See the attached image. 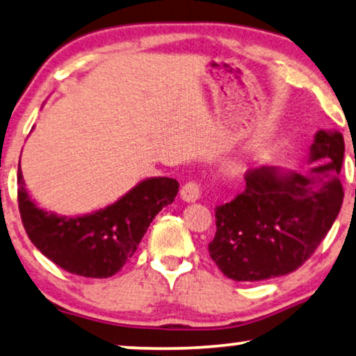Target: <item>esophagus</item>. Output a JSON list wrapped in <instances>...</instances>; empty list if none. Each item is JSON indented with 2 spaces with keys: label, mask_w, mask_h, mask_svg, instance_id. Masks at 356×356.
I'll use <instances>...</instances> for the list:
<instances>
[{
  "label": "esophagus",
  "mask_w": 356,
  "mask_h": 356,
  "mask_svg": "<svg viewBox=\"0 0 356 356\" xmlns=\"http://www.w3.org/2000/svg\"><path fill=\"white\" fill-rule=\"evenodd\" d=\"M180 196L184 201H196L200 198V184L196 180H190V182L184 184L182 190H180Z\"/></svg>",
  "instance_id": "34e87169"
}]
</instances>
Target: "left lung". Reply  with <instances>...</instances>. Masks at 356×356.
Here are the masks:
<instances>
[{"label":"left lung","mask_w":356,"mask_h":356,"mask_svg":"<svg viewBox=\"0 0 356 356\" xmlns=\"http://www.w3.org/2000/svg\"><path fill=\"white\" fill-rule=\"evenodd\" d=\"M343 152L341 132L318 131L310 161L326 164L310 174L249 169L246 188L230 203L216 206L217 230L208 248L225 277L248 283L270 280L312 257L341 211Z\"/></svg>","instance_id":"8db88e82"}]
</instances>
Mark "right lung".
<instances>
[{"label":"right lung","instance_id":"right-lung-1","mask_svg":"<svg viewBox=\"0 0 356 356\" xmlns=\"http://www.w3.org/2000/svg\"><path fill=\"white\" fill-rule=\"evenodd\" d=\"M17 185L19 211L30 241L60 268L86 278H108L120 272L134 256L150 222L179 192L176 179L153 177L105 209L62 217L36 208L29 198L20 163Z\"/></svg>","mask_w":356,"mask_h":356}]
</instances>
